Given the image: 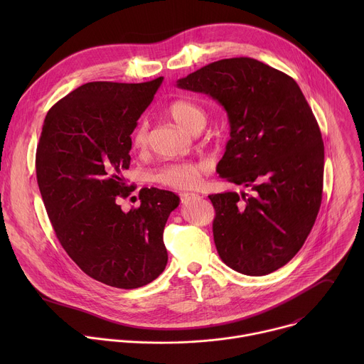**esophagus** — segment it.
<instances>
[{"instance_id":"34e87169","label":"esophagus","mask_w":364,"mask_h":364,"mask_svg":"<svg viewBox=\"0 0 364 364\" xmlns=\"http://www.w3.org/2000/svg\"><path fill=\"white\" fill-rule=\"evenodd\" d=\"M180 198L183 203H188V201H193V200H197L200 198L198 194H194V193H181L180 194Z\"/></svg>"}]
</instances>
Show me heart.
<instances>
[{"label":"heart","instance_id":"heart-1","mask_svg":"<svg viewBox=\"0 0 364 364\" xmlns=\"http://www.w3.org/2000/svg\"><path fill=\"white\" fill-rule=\"evenodd\" d=\"M167 114L171 117V119L176 124H178L181 128L190 132L203 129L207 122L205 109L200 105V103L190 99L173 100L167 108ZM146 142H148V124L142 121L134 129L131 135V144L135 149H141V148H145ZM207 171H209V164L204 161L178 163V164L164 166L161 170L157 171L154 178L159 183L176 190H190V188H196L201 183V177Z\"/></svg>","mask_w":364,"mask_h":364}]
</instances>
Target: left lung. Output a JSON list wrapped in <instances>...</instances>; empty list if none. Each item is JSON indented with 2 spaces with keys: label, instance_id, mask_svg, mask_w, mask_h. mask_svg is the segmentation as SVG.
<instances>
[{
  "label": "left lung",
  "instance_id": "1",
  "mask_svg": "<svg viewBox=\"0 0 364 364\" xmlns=\"http://www.w3.org/2000/svg\"><path fill=\"white\" fill-rule=\"evenodd\" d=\"M225 108L230 139L218 164L222 178L252 194H212L213 236L236 272L268 275L296 255L317 219L324 144L296 82L250 58L223 59L177 80Z\"/></svg>",
  "mask_w": 364,
  "mask_h": 364
}]
</instances>
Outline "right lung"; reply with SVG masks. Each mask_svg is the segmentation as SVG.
Instances as JSON below:
<instances>
[{
    "label": "right lung",
    "mask_w": 364,
    "mask_h": 364,
    "mask_svg": "<svg viewBox=\"0 0 364 364\" xmlns=\"http://www.w3.org/2000/svg\"><path fill=\"white\" fill-rule=\"evenodd\" d=\"M164 77L144 83L90 82L51 108L36 154L38 188L56 236L75 264L109 287L134 289L159 278L173 191L142 188L139 207L124 212L131 134Z\"/></svg>",
    "instance_id": "add662e5"
}]
</instances>
